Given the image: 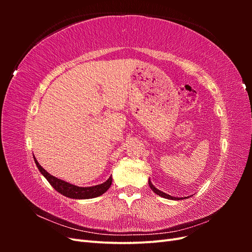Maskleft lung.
<instances>
[{
  "mask_svg": "<svg viewBox=\"0 0 252 252\" xmlns=\"http://www.w3.org/2000/svg\"><path fill=\"white\" fill-rule=\"evenodd\" d=\"M148 184H149V186H150V188L152 189V191H154L155 193H157L158 195H159V196H162V197H165V199H168V200H183V199H188V196H185V197H177V196H172V195H169V194H167V193H165V192H163V191H161V190H158V188H156L154 185H152V183H151V181H150V179H149V181H148Z\"/></svg>",
  "mask_w": 252,
  "mask_h": 252,
  "instance_id": "left-lung-1",
  "label": "left lung"
}]
</instances>
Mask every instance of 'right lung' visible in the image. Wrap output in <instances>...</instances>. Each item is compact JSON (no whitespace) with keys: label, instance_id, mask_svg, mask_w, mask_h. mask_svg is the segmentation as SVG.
I'll return each mask as SVG.
<instances>
[{"label":"right lung","instance_id":"add662e5","mask_svg":"<svg viewBox=\"0 0 252 252\" xmlns=\"http://www.w3.org/2000/svg\"><path fill=\"white\" fill-rule=\"evenodd\" d=\"M33 158H34V163H35L36 167L39 168L40 172L44 175L45 179H46L49 182V184L53 188H55L59 193L63 194L67 197H70V199L86 200V199H94V197L100 196V195H102L103 193L107 191V190L110 187V185H111V183H112V177H110L107 181L102 183V184H100V185L90 186V187L75 186L73 184H70V183L65 182L63 180L53 177V175L48 173L39 164V162L36 161V158H34V156H33Z\"/></svg>","mask_w":252,"mask_h":252}]
</instances>
